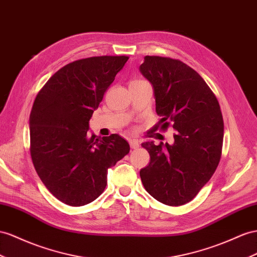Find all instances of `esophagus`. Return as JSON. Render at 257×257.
<instances>
[{
    "label": "esophagus",
    "instance_id": "1",
    "mask_svg": "<svg viewBox=\"0 0 257 257\" xmlns=\"http://www.w3.org/2000/svg\"><path fill=\"white\" fill-rule=\"evenodd\" d=\"M129 143H130V148H131V149H138V148L140 147L139 141L135 140V139H134V140H130Z\"/></svg>",
    "mask_w": 257,
    "mask_h": 257
}]
</instances>
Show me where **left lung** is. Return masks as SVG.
Instances as JSON below:
<instances>
[{
	"instance_id": "obj_1",
	"label": "left lung",
	"mask_w": 257,
	"mask_h": 257,
	"mask_svg": "<svg viewBox=\"0 0 257 257\" xmlns=\"http://www.w3.org/2000/svg\"><path fill=\"white\" fill-rule=\"evenodd\" d=\"M141 74L152 83L161 129L173 124V146L142 143L151 156L140 170L144 188L155 200L180 206L193 200L218 166L223 120L219 103L204 79L187 64L146 56Z\"/></svg>"
}]
</instances>
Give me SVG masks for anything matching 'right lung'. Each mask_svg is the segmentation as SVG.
I'll return each mask as SVG.
<instances>
[{"mask_svg":"<svg viewBox=\"0 0 257 257\" xmlns=\"http://www.w3.org/2000/svg\"><path fill=\"white\" fill-rule=\"evenodd\" d=\"M128 56L69 63L39 91L29 118L30 154L38 176L57 200L82 206L100 196L107 170L130 151L118 135L89 136V120Z\"/></svg>","mask_w":257,"mask_h":257,"instance_id":"obj_1","label":"right lung"}]
</instances>
